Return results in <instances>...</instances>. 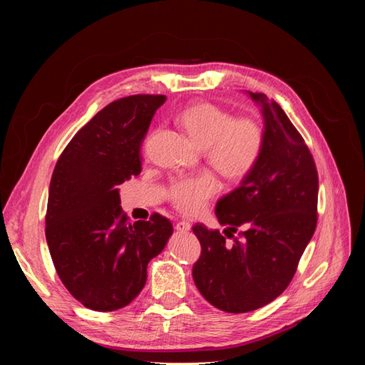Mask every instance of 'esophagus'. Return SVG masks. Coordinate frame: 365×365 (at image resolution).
Here are the masks:
<instances>
[{"label": "esophagus", "mask_w": 365, "mask_h": 365, "mask_svg": "<svg viewBox=\"0 0 365 365\" xmlns=\"http://www.w3.org/2000/svg\"><path fill=\"white\" fill-rule=\"evenodd\" d=\"M175 230L178 233H187V231H190V224L185 222V220H180V222L175 224Z\"/></svg>", "instance_id": "34e87169"}]
</instances>
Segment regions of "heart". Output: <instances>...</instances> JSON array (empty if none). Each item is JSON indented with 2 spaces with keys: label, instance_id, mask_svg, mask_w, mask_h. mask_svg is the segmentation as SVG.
Returning a JSON list of instances; mask_svg holds the SVG:
<instances>
[{
  "label": "heart",
  "instance_id": "obj_1",
  "mask_svg": "<svg viewBox=\"0 0 365 365\" xmlns=\"http://www.w3.org/2000/svg\"><path fill=\"white\" fill-rule=\"evenodd\" d=\"M178 121L197 148L204 149L205 160L230 180L247 176L260 160L264 130L257 120L236 118L227 109L213 103H195L185 108ZM220 184L210 172L173 178L165 196L175 208L195 215L219 192Z\"/></svg>",
  "mask_w": 365,
  "mask_h": 365
}]
</instances>
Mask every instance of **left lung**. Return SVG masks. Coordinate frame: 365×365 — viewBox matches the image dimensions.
I'll use <instances>...</instances> for the list:
<instances>
[{
  "label": "left lung",
  "instance_id": "8db88e82",
  "mask_svg": "<svg viewBox=\"0 0 365 365\" xmlns=\"http://www.w3.org/2000/svg\"><path fill=\"white\" fill-rule=\"evenodd\" d=\"M260 106L264 145L240 185L220 197L219 230L193 225L201 256L193 280L205 300L228 314H244L275 300L291 283L317 227L318 172L300 132L279 103L248 93ZM245 228L239 237L237 227Z\"/></svg>",
  "mask_w": 365,
  "mask_h": 365
}]
</instances>
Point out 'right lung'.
I'll return each instance as SVG.
<instances>
[{"label":"right lung","mask_w":365,"mask_h":365,"mask_svg":"<svg viewBox=\"0 0 365 365\" xmlns=\"http://www.w3.org/2000/svg\"><path fill=\"white\" fill-rule=\"evenodd\" d=\"M165 96L118 98L77 132L53 170L46 237L59 279L85 307L111 312L145 288L173 233L158 213L130 222L118 185L141 172L140 148Z\"/></svg>","instance_id":"add662e5"}]
</instances>
